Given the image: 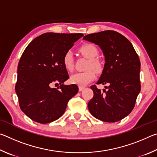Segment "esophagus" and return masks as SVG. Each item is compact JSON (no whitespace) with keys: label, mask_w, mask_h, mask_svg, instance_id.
<instances>
[{"label":"esophagus","mask_w":157,"mask_h":157,"mask_svg":"<svg viewBox=\"0 0 157 157\" xmlns=\"http://www.w3.org/2000/svg\"><path fill=\"white\" fill-rule=\"evenodd\" d=\"M85 89V87L83 86H79V91H82Z\"/></svg>","instance_id":"1"}]
</instances>
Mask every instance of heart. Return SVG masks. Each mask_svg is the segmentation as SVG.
Listing matches in <instances>:
<instances>
[{
	"mask_svg": "<svg viewBox=\"0 0 157 157\" xmlns=\"http://www.w3.org/2000/svg\"><path fill=\"white\" fill-rule=\"evenodd\" d=\"M79 51L85 57L89 59L86 66V69L88 70L84 72L73 74L70 77L69 81L71 84L79 86H86L95 79V73L94 71L95 70L97 73L101 72L102 70V66L100 61L96 59L99 55V50L95 45L92 44H84L80 47ZM62 63L66 71H72L73 68V57L71 50H68L64 53L62 58Z\"/></svg>",
	"mask_w": 157,
	"mask_h": 157,
	"instance_id": "obj_1",
	"label": "heart"
}]
</instances>
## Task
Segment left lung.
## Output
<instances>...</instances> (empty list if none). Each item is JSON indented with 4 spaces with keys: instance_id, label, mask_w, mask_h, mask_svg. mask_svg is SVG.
<instances>
[{
    "instance_id": "1",
    "label": "left lung",
    "mask_w": 157,
    "mask_h": 157,
    "mask_svg": "<svg viewBox=\"0 0 157 157\" xmlns=\"http://www.w3.org/2000/svg\"><path fill=\"white\" fill-rule=\"evenodd\" d=\"M83 39L94 43L102 50L105 65L97 84H108L107 91L91 89L94 97L88 103L93 116L114 123L131 113L140 91L139 56L128 39L113 30L89 34Z\"/></svg>"
}]
</instances>
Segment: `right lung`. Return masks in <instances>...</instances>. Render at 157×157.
Returning a JSON list of instances; mask_svg holds the SVG:
<instances>
[{
    "instance_id": "right-lung-1",
    "label": "right lung",
    "mask_w": 157,
    "mask_h": 157,
    "mask_svg": "<svg viewBox=\"0 0 157 157\" xmlns=\"http://www.w3.org/2000/svg\"><path fill=\"white\" fill-rule=\"evenodd\" d=\"M83 36L44 33L26 47L18 62L15 91L21 109L33 121L46 124L57 120L78 92L77 85L63 84L69 76L62 58ZM55 82L61 84L59 90L52 87Z\"/></svg>"
}]
</instances>
